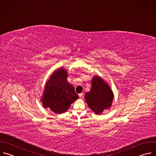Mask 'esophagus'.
<instances>
[{
    "label": "esophagus",
    "mask_w": 156,
    "mask_h": 156,
    "mask_svg": "<svg viewBox=\"0 0 156 156\" xmlns=\"http://www.w3.org/2000/svg\"><path fill=\"white\" fill-rule=\"evenodd\" d=\"M79 98H80V99H82L83 98V93H80V94H79Z\"/></svg>",
    "instance_id": "1"
}]
</instances>
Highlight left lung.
Masks as SVG:
<instances>
[{"label":"left lung","mask_w":156,"mask_h":156,"mask_svg":"<svg viewBox=\"0 0 156 156\" xmlns=\"http://www.w3.org/2000/svg\"><path fill=\"white\" fill-rule=\"evenodd\" d=\"M113 98V91L105 80L98 76L93 77L91 88L85 95L88 106L96 114H101L111 107Z\"/></svg>","instance_id":"1"}]
</instances>
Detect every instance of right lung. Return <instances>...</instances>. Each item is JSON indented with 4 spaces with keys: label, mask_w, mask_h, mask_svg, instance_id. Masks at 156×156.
<instances>
[{
    "label": "right lung",
    "mask_w": 156,
    "mask_h": 156,
    "mask_svg": "<svg viewBox=\"0 0 156 156\" xmlns=\"http://www.w3.org/2000/svg\"><path fill=\"white\" fill-rule=\"evenodd\" d=\"M68 71L60 68L54 71L45 85L41 98L42 106L56 114L65 112L79 98L74 87L68 80Z\"/></svg>",
    "instance_id": "obj_1"
}]
</instances>
